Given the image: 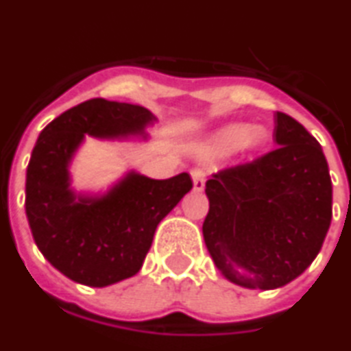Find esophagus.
I'll list each match as a JSON object with an SVG mask.
<instances>
[{
	"label": "esophagus",
	"mask_w": 351,
	"mask_h": 351,
	"mask_svg": "<svg viewBox=\"0 0 351 351\" xmlns=\"http://www.w3.org/2000/svg\"><path fill=\"white\" fill-rule=\"evenodd\" d=\"M191 178H193V189L197 193H200V191L204 189L206 173L202 169H193L191 171Z\"/></svg>",
	"instance_id": "esophagus-1"
}]
</instances>
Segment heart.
Listing matches in <instances>:
<instances>
[{
	"label": "heart",
	"instance_id": "1",
	"mask_svg": "<svg viewBox=\"0 0 351 351\" xmlns=\"http://www.w3.org/2000/svg\"><path fill=\"white\" fill-rule=\"evenodd\" d=\"M265 134L259 127L247 125H226L211 134L206 140V151L211 156H224L230 152H250L263 145Z\"/></svg>",
	"mask_w": 351,
	"mask_h": 351
}]
</instances>
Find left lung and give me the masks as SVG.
<instances>
[{
    "mask_svg": "<svg viewBox=\"0 0 351 351\" xmlns=\"http://www.w3.org/2000/svg\"><path fill=\"white\" fill-rule=\"evenodd\" d=\"M278 149L206 182L202 224L223 276L247 289H278L317 258L331 224V178L322 147L300 123L274 114Z\"/></svg>",
    "mask_w": 351,
    "mask_h": 351,
    "instance_id": "8db88e82",
    "label": "left lung"
}]
</instances>
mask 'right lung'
Instances as JSON below:
<instances>
[{
  "label": "right lung",
  "mask_w": 351,
  "mask_h": 351,
  "mask_svg": "<svg viewBox=\"0 0 351 351\" xmlns=\"http://www.w3.org/2000/svg\"><path fill=\"white\" fill-rule=\"evenodd\" d=\"M154 121L138 104L90 99L40 132L27 165V221L40 252L69 280L106 287L138 274L160 221L191 191L187 173L154 180L136 171L103 195L73 191L69 164L84 136L147 140Z\"/></svg>",
  "instance_id": "right-lung-1"
}]
</instances>
